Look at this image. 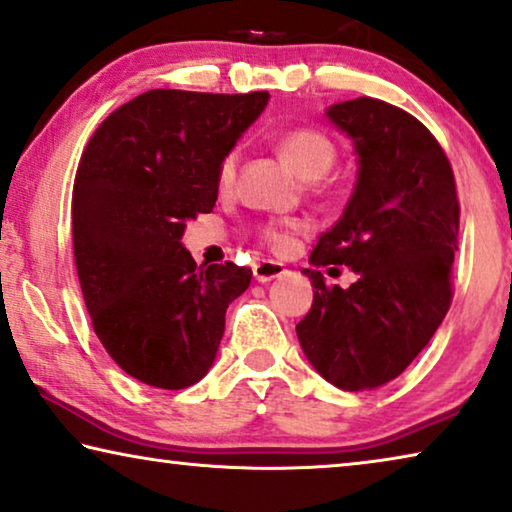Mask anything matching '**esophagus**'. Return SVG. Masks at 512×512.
<instances>
[{
	"mask_svg": "<svg viewBox=\"0 0 512 512\" xmlns=\"http://www.w3.org/2000/svg\"><path fill=\"white\" fill-rule=\"evenodd\" d=\"M253 273L257 282H271L285 273V266L280 262H273V259H262V262H257L253 266Z\"/></svg>",
	"mask_w": 512,
	"mask_h": 512,
	"instance_id": "1",
	"label": "esophagus"
}]
</instances>
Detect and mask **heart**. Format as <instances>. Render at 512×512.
Listing matches in <instances>:
<instances>
[{
	"label": "heart",
	"mask_w": 512,
	"mask_h": 512,
	"mask_svg": "<svg viewBox=\"0 0 512 512\" xmlns=\"http://www.w3.org/2000/svg\"><path fill=\"white\" fill-rule=\"evenodd\" d=\"M280 151L285 156L296 172L301 174L303 179L317 181L329 174V170L335 163V156H338V149L329 135L322 131H315V128H294L280 137ZM236 174V151H230L223 158L218 170V181L220 186H230ZM296 230V225H289L287 230H280V227H264V239L271 243L273 248H287L289 234Z\"/></svg>",
	"instance_id": "heart-1"
}]
</instances>
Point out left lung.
<instances>
[{"label":"left lung","instance_id":"left-lung-1","mask_svg":"<svg viewBox=\"0 0 512 512\" xmlns=\"http://www.w3.org/2000/svg\"><path fill=\"white\" fill-rule=\"evenodd\" d=\"M326 117L352 137L358 179L303 269L315 296L296 335L326 381L370 391L402 375L451 308L460 202L444 149L409 112L363 96ZM329 263L349 265L357 282L326 286L316 269Z\"/></svg>","mask_w":512,"mask_h":512}]
</instances>
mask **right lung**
Wrapping results in <instances>:
<instances>
[{"label":"right lung","instance_id":"add662e5","mask_svg":"<svg viewBox=\"0 0 512 512\" xmlns=\"http://www.w3.org/2000/svg\"><path fill=\"white\" fill-rule=\"evenodd\" d=\"M269 103L266 91L151 89L114 110L82 151L73 253L91 326L142 384L179 391L207 375L225 310L253 271L197 266L181 236L218 200V170Z\"/></svg>","mask_w":512,"mask_h":512}]
</instances>
